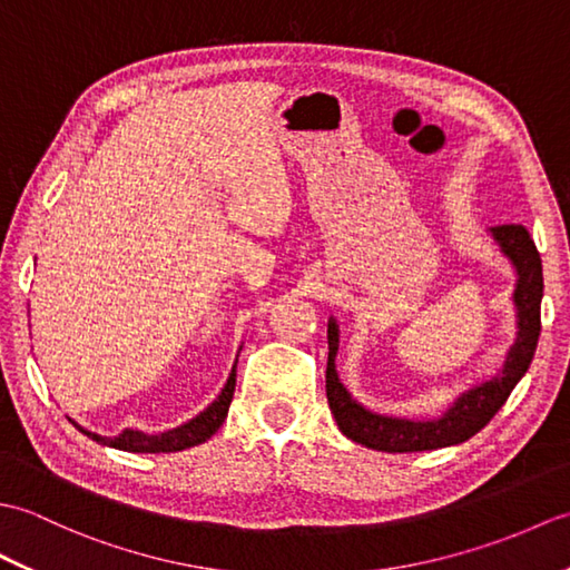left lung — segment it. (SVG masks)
Returning <instances> with one entry per match:
<instances>
[{"label":"left lung","mask_w":570,"mask_h":570,"mask_svg":"<svg viewBox=\"0 0 570 570\" xmlns=\"http://www.w3.org/2000/svg\"><path fill=\"white\" fill-rule=\"evenodd\" d=\"M492 239L498 242L502 254L514 264L517 269V288H514V306H517V341L504 357L502 370L494 377L470 386L468 392L460 394L455 402L448 406L439 419L429 421H411L396 416H382L374 411L357 404L347 394L343 382L337 380L335 355H337V323L328 321V370H325V394L337 429L372 451L384 453H414V451H433V448L458 445L485 429L490 419L498 414L507 396L512 394L517 382L524 377L531 365L534 350L541 333V296H543V274L541 257L529 237L524 225H498L490 227Z\"/></svg>","instance_id":"left-lung-1"}]
</instances>
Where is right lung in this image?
Returning <instances> with one entry per match:
<instances>
[{"label": "right lung", "instance_id": "1", "mask_svg": "<svg viewBox=\"0 0 570 570\" xmlns=\"http://www.w3.org/2000/svg\"><path fill=\"white\" fill-rule=\"evenodd\" d=\"M237 367V362H235ZM233 367L227 377V384L223 386V392L217 394L215 402L200 411L196 419H190L188 423H180L178 429L171 431H164V433H141L135 429H125L115 439H102L98 433H90L80 429L78 423V431H82L88 439L98 441L102 445H110V448H119V451H129V453H174V451H186V448H193L198 443H205L210 439V435L223 426V421L227 416V409L229 402H233V394H235V382H237V370Z\"/></svg>", "mask_w": 570, "mask_h": 570}]
</instances>
